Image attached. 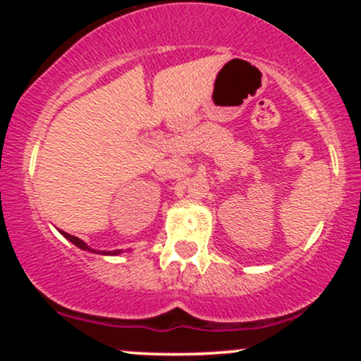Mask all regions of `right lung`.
<instances>
[{"label": "right lung", "mask_w": 361, "mask_h": 361, "mask_svg": "<svg viewBox=\"0 0 361 361\" xmlns=\"http://www.w3.org/2000/svg\"><path fill=\"white\" fill-rule=\"evenodd\" d=\"M61 234L64 235L66 239H69V241H71L73 244H76V246L80 247V250L91 251V252H97L94 250H91V247H90L88 244H86L85 241H81L80 238H76V235H71V234H68V233H62V231H61ZM98 252H100V251H98ZM120 252H122V250H117V251H102V255H120Z\"/></svg>", "instance_id": "right-lung-1"}]
</instances>
